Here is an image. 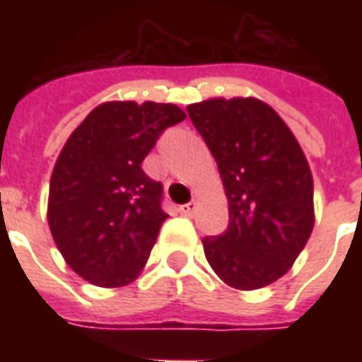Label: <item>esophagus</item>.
Listing matches in <instances>:
<instances>
[{"label": "esophagus", "mask_w": 362, "mask_h": 362, "mask_svg": "<svg viewBox=\"0 0 362 362\" xmlns=\"http://www.w3.org/2000/svg\"><path fill=\"white\" fill-rule=\"evenodd\" d=\"M196 209H197V202L194 199V202H189V204L182 205L180 213H182V215H192V213L196 211Z\"/></svg>", "instance_id": "esophagus-1"}]
</instances>
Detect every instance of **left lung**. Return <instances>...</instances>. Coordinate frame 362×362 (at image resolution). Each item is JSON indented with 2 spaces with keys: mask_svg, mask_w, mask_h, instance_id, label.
<instances>
[{
  "mask_svg": "<svg viewBox=\"0 0 362 362\" xmlns=\"http://www.w3.org/2000/svg\"><path fill=\"white\" fill-rule=\"evenodd\" d=\"M186 110L217 160L228 199V227L202 240L205 258L230 287H266L310 238L308 160L279 114L258 98H211Z\"/></svg>",
  "mask_w": 362,
  "mask_h": 362,
  "instance_id": "8db88e82",
  "label": "left lung"
}]
</instances>
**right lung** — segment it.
<instances>
[{"mask_svg": "<svg viewBox=\"0 0 362 362\" xmlns=\"http://www.w3.org/2000/svg\"><path fill=\"white\" fill-rule=\"evenodd\" d=\"M186 114L176 104L114 100L96 106L69 135L50 180L48 225L77 275L96 287H124L141 273L168 217L163 184L143 158Z\"/></svg>", "mask_w": 362, "mask_h": 362, "instance_id": "add662e5", "label": "right lung"}]
</instances>
